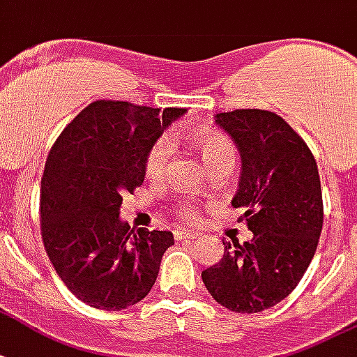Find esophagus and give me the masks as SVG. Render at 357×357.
<instances>
[{"label":"esophagus","instance_id":"obj_1","mask_svg":"<svg viewBox=\"0 0 357 357\" xmlns=\"http://www.w3.org/2000/svg\"><path fill=\"white\" fill-rule=\"evenodd\" d=\"M197 236V232H187V231H179L176 232V238L178 240H191Z\"/></svg>","mask_w":357,"mask_h":357}]
</instances>
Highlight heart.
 Segmentation results:
<instances>
[{
	"label": "heart",
	"instance_id": "heart-1",
	"mask_svg": "<svg viewBox=\"0 0 357 357\" xmlns=\"http://www.w3.org/2000/svg\"><path fill=\"white\" fill-rule=\"evenodd\" d=\"M195 149L202 158V162L210 172H218L221 168L232 170L234 160H236V153L234 147L229 139L213 130H200L192 134L191 138ZM172 157V147L166 139H158L151 145V149L145 155V178L151 181H158L165 178L166 170H168V162ZM178 215L185 221H195L199 218L197 208L192 204H179Z\"/></svg>",
	"mask_w": 357,
	"mask_h": 357
}]
</instances>
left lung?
<instances>
[{"label": "left lung", "mask_w": 357, "mask_h": 357, "mask_svg": "<svg viewBox=\"0 0 357 357\" xmlns=\"http://www.w3.org/2000/svg\"><path fill=\"white\" fill-rule=\"evenodd\" d=\"M221 128L238 145L242 176L232 199L242 208L250 242H223L218 265L202 282L219 305L255 314L278 305L306 273L324 225L316 158L284 119L266 109L218 113Z\"/></svg>", "instance_id": "1"}]
</instances>
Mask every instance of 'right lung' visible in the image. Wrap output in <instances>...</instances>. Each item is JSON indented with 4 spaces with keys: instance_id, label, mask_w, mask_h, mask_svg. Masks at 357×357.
I'll return each instance as SVG.
<instances>
[{
    "instance_id": "add662e5",
    "label": "right lung",
    "mask_w": 357,
    "mask_h": 357,
    "mask_svg": "<svg viewBox=\"0 0 357 357\" xmlns=\"http://www.w3.org/2000/svg\"><path fill=\"white\" fill-rule=\"evenodd\" d=\"M183 113L96 100L52 145L41 179V236L60 280L89 306L123 310L151 291L174 234L134 231L119 208L144 183L151 145Z\"/></svg>"
}]
</instances>
